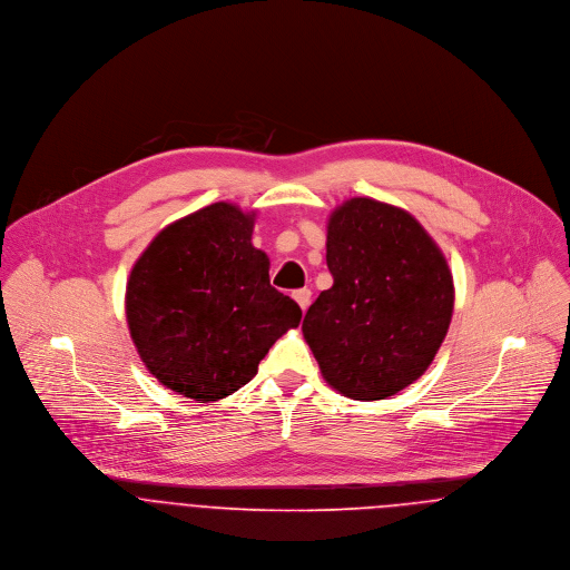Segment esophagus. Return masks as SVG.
Masks as SVG:
<instances>
[{"mask_svg": "<svg viewBox=\"0 0 570 570\" xmlns=\"http://www.w3.org/2000/svg\"><path fill=\"white\" fill-rule=\"evenodd\" d=\"M292 296H294V301L298 303V307H301L303 314H305L307 307H309V303H312V292H309V289H296Z\"/></svg>", "mask_w": 570, "mask_h": 570, "instance_id": "34e87169", "label": "esophagus"}]
</instances>
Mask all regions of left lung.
<instances>
[{"label": "left lung", "instance_id": "left-lung-1", "mask_svg": "<svg viewBox=\"0 0 570 570\" xmlns=\"http://www.w3.org/2000/svg\"><path fill=\"white\" fill-rule=\"evenodd\" d=\"M326 267L333 285L303 321L326 384L357 402L393 397L425 373L452 321L441 247L404 208L353 197L328 217Z\"/></svg>", "mask_w": 570, "mask_h": 570}]
</instances>
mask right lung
Listing matches in <instances>:
<instances>
[{
    "mask_svg": "<svg viewBox=\"0 0 570 570\" xmlns=\"http://www.w3.org/2000/svg\"><path fill=\"white\" fill-rule=\"evenodd\" d=\"M252 228L254 213L210 204L166 226L127 281V325L140 360L166 389L199 404L245 386L303 318L269 285V258L252 245Z\"/></svg>",
    "mask_w": 570,
    "mask_h": 570,
    "instance_id": "1",
    "label": "right lung"
}]
</instances>
